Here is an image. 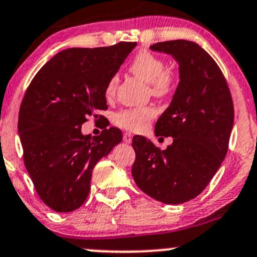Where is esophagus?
Segmentation results:
<instances>
[{
	"mask_svg": "<svg viewBox=\"0 0 257 257\" xmlns=\"http://www.w3.org/2000/svg\"><path fill=\"white\" fill-rule=\"evenodd\" d=\"M132 140H133V135L131 133H124L123 135V142L126 143V144H131Z\"/></svg>",
	"mask_w": 257,
	"mask_h": 257,
	"instance_id": "obj_1",
	"label": "esophagus"
}]
</instances>
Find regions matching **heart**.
Instances as JSON below:
<instances>
[{"label":"heart","mask_w":257,"mask_h":257,"mask_svg":"<svg viewBox=\"0 0 257 257\" xmlns=\"http://www.w3.org/2000/svg\"><path fill=\"white\" fill-rule=\"evenodd\" d=\"M131 72L145 83L150 84L151 92L156 96L171 94L174 87V77L166 69L165 61L148 51H142L132 61ZM118 86V77L113 75L107 81L105 95L107 98L114 96ZM156 115V109L151 106L125 108L114 114V123L128 131L142 132L148 128L149 123Z\"/></svg>","instance_id":"heart-1"}]
</instances>
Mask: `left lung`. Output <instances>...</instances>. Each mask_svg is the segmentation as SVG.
I'll return each instance as SVG.
<instances>
[{"instance_id":"obj_1","label":"left lung","mask_w":257,"mask_h":257,"mask_svg":"<svg viewBox=\"0 0 257 257\" xmlns=\"http://www.w3.org/2000/svg\"><path fill=\"white\" fill-rule=\"evenodd\" d=\"M150 50L170 55L179 66V83L155 125L173 143L159 150L146 138H133V178L157 201L178 205L206 188L228 150L234 107L227 81L213 58L196 42H157Z\"/></svg>"}]
</instances>
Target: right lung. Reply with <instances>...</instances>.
I'll use <instances>...</instances> for the list:
<instances>
[{"label": "right lung", "mask_w": 257, "mask_h": 257, "mask_svg": "<svg viewBox=\"0 0 257 257\" xmlns=\"http://www.w3.org/2000/svg\"><path fill=\"white\" fill-rule=\"evenodd\" d=\"M137 42L97 49H67L39 70L19 109L24 163L39 196L56 212L85 202L95 165L122 142V132L81 133L89 115L107 108L105 87Z\"/></svg>", "instance_id": "add662e5"}]
</instances>
